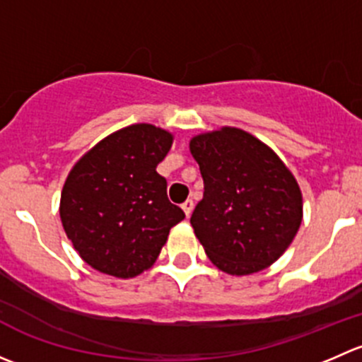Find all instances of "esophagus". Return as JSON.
Here are the masks:
<instances>
[{
  "label": "esophagus",
  "mask_w": 362,
  "mask_h": 362,
  "mask_svg": "<svg viewBox=\"0 0 362 362\" xmlns=\"http://www.w3.org/2000/svg\"><path fill=\"white\" fill-rule=\"evenodd\" d=\"M192 208H194V203H192V199H187V202L182 203V210H184V214L187 215V217L192 214Z\"/></svg>",
  "instance_id": "esophagus-1"
}]
</instances>
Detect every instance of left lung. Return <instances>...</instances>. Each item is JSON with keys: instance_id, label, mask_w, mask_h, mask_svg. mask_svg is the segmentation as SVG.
<instances>
[{"instance_id": "obj_1", "label": "left lung", "mask_w": 362, "mask_h": 362, "mask_svg": "<svg viewBox=\"0 0 362 362\" xmlns=\"http://www.w3.org/2000/svg\"><path fill=\"white\" fill-rule=\"evenodd\" d=\"M189 148L204 182L191 226L208 259L235 276L272 266L303 221L301 189L289 168L238 127L196 134Z\"/></svg>"}]
</instances>
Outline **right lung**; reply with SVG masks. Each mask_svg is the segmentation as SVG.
Listing matches in <instances>:
<instances>
[{
    "label": "right lung",
    "instance_id": "1",
    "mask_svg": "<svg viewBox=\"0 0 362 362\" xmlns=\"http://www.w3.org/2000/svg\"><path fill=\"white\" fill-rule=\"evenodd\" d=\"M171 144L170 131L133 124L98 141L71 168L59 215L73 249L90 268L117 279L140 275L185 218L156 171Z\"/></svg>",
    "mask_w": 362,
    "mask_h": 362
}]
</instances>
